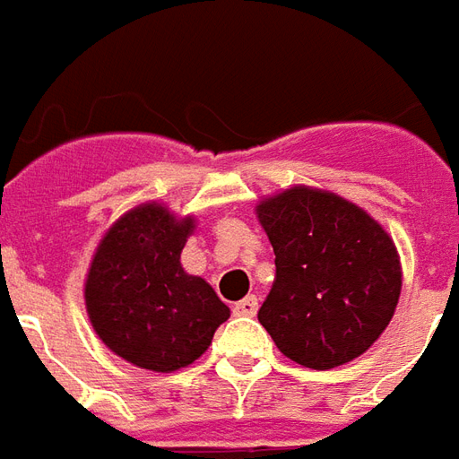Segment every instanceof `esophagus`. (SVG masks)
<instances>
[{
	"label": "esophagus",
	"instance_id": "esophagus-1",
	"mask_svg": "<svg viewBox=\"0 0 459 459\" xmlns=\"http://www.w3.org/2000/svg\"><path fill=\"white\" fill-rule=\"evenodd\" d=\"M233 312L240 315V317H255V312H258V298L255 295H248V298H243L240 302L233 305Z\"/></svg>",
	"mask_w": 459,
	"mask_h": 459
}]
</instances>
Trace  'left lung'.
<instances>
[{"mask_svg": "<svg viewBox=\"0 0 459 459\" xmlns=\"http://www.w3.org/2000/svg\"><path fill=\"white\" fill-rule=\"evenodd\" d=\"M258 219L275 250V282L258 319L275 346L317 371L364 354L401 295L388 233L337 194L305 186L263 201Z\"/></svg>", "mask_w": 459, "mask_h": 459, "instance_id": "8db88e82", "label": "left lung"}]
</instances>
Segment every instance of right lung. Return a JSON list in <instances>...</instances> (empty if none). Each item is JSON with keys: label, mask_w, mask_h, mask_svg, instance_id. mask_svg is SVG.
I'll use <instances>...</instances> for the list:
<instances>
[{"label": "right lung", "mask_w": 459, "mask_h": 459, "mask_svg": "<svg viewBox=\"0 0 459 459\" xmlns=\"http://www.w3.org/2000/svg\"><path fill=\"white\" fill-rule=\"evenodd\" d=\"M194 221L160 204L125 213L98 246L85 307L98 337L125 361L169 374L194 364L230 317L206 280L179 263Z\"/></svg>", "instance_id": "add662e5"}]
</instances>
